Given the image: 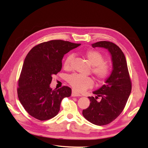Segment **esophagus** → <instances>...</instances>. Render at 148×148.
<instances>
[{"label": "esophagus", "instance_id": "esophagus-1", "mask_svg": "<svg viewBox=\"0 0 148 148\" xmlns=\"http://www.w3.org/2000/svg\"><path fill=\"white\" fill-rule=\"evenodd\" d=\"M72 97H80L81 95L79 93L75 92L74 90H72Z\"/></svg>", "mask_w": 148, "mask_h": 148}]
</instances>
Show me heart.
Masks as SVG:
<instances>
[{"label": "heart", "mask_w": 148, "mask_h": 148, "mask_svg": "<svg viewBox=\"0 0 148 148\" xmlns=\"http://www.w3.org/2000/svg\"><path fill=\"white\" fill-rule=\"evenodd\" d=\"M84 56L88 61L93 66L92 72L99 82H103L110 74L109 66L104 62L103 56L100 52L95 50H88L84 53ZM73 55H69L64 62V67L67 69L71 68ZM67 82L77 92H82L84 90L92 87L94 82L92 78L85 77L79 74H74L69 76Z\"/></svg>", "instance_id": "b5f03b06"}]
</instances>
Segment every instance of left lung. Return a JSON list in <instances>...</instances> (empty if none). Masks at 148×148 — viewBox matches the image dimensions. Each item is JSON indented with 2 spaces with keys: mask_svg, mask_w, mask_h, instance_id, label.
I'll return each mask as SVG.
<instances>
[{
  "mask_svg": "<svg viewBox=\"0 0 148 148\" xmlns=\"http://www.w3.org/2000/svg\"><path fill=\"white\" fill-rule=\"evenodd\" d=\"M93 48L107 49L111 55L112 70L105 84L94 91L95 97H88V108L83 110L88 121L96 125H105L114 121L126 105L132 90V83L126 58L121 49L109 41H99L92 45ZM101 97L100 101L96 100Z\"/></svg>",
  "mask_w": 148,
  "mask_h": 148,
  "instance_id": "8db88e82",
  "label": "left lung"
}]
</instances>
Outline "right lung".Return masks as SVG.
<instances>
[{"label": "right lung", "instance_id": "right-lung-1", "mask_svg": "<svg viewBox=\"0 0 148 148\" xmlns=\"http://www.w3.org/2000/svg\"><path fill=\"white\" fill-rule=\"evenodd\" d=\"M81 44L52 40L34 46L25 59L18 80V96L29 114L39 120L57 115L62 99L71 95V88L52 90V76L61 71L64 56Z\"/></svg>", "mask_w": 148, "mask_h": 148}]
</instances>
